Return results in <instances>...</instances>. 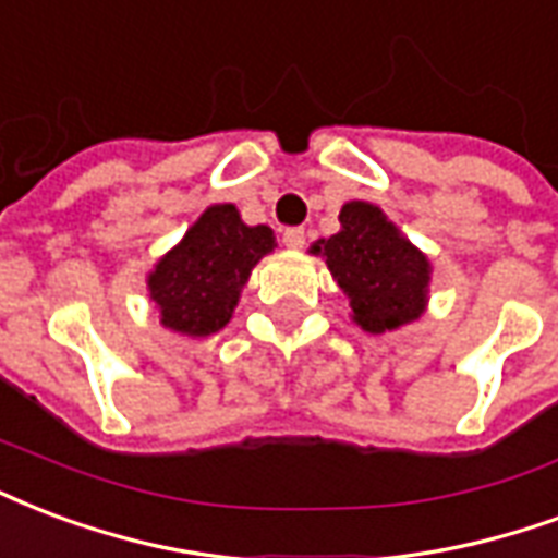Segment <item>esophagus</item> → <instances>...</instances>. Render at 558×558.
Instances as JSON below:
<instances>
[{"label":"esophagus","mask_w":558,"mask_h":558,"mask_svg":"<svg viewBox=\"0 0 558 558\" xmlns=\"http://www.w3.org/2000/svg\"><path fill=\"white\" fill-rule=\"evenodd\" d=\"M304 242H307L304 227H290V230H283V245L287 247H304Z\"/></svg>","instance_id":"obj_1"}]
</instances>
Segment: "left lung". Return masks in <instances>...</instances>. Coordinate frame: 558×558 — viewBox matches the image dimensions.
<instances>
[{
  "instance_id": "left-lung-1",
  "label": "left lung",
  "mask_w": 558,
  "mask_h": 558,
  "mask_svg": "<svg viewBox=\"0 0 558 558\" xmlns=\"http://www.w3.org/2000/svg\"><path fill=\"white\" fill-rule=\"evenodd\" d=\"M311 251L325 257L366 333L396 331L426 311L432 263L375 204L349 201L340 209V233Z\"/></svg>"
}]
</instances>
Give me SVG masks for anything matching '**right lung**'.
Listing matches in <instances>:
<instances>
[{"label":"right lung","instance_id":"obj_1","mask_svg":"<svg viewBox=\"0 0 558 558\" xmlns=\"http://www.w3.org/2000/svg\"><path fill=\"white\" fill-rule=\"evenodd\" d=\"M275 251L271 227H247L233 204H213L165 254L147 290L162 325L183 337H209L225 328L251 268Z\"/></svg>","mask_w":558,"mask_h":558}]
</instances>
